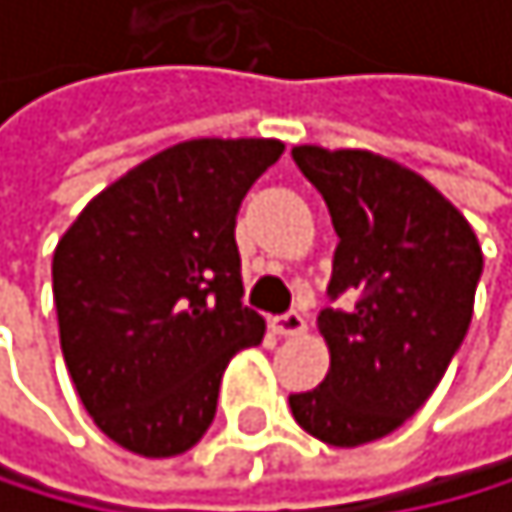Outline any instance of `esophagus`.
I'll list each match as a JSON object with an SVG mask.
<instances>
[{"label":"esophagus","mask_w":512,"mask_h":512,"mask_svg":"<svg viewBox=\"0 0 512 512\" xmlns=\"http://www.w3.org/2000/svg\"><path fill=\"white\" fill-rule=\"evenodd\" d=\"M275 334H281V338H297V334L306 331V319L300 316V312H284V316H278L272 322Z\"/></svg>","instance_id":"esophagus-1"}]
</instances>
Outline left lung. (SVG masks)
<instances>
[{"label": "left lung", "instance_id": "1", "mask_svg": "<svg viewBox=\"0 0 512 512\" xmlns=\"http://www.w3.org/2000/svg\"><path fill=\"white\" fill-rule=\"evenodd\" d=\"M338 231L319 331L331 366L290 394L303 432L334 447L391 435L432 397L460 350L482 278L472 225L422 174L369 149L294 146Z\"/></svg>", "mask_w": 512, "mask_h": 512}]
</instances>
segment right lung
Masks as SVG:
<instances>
[{"mask_svg":"<svg viewBox=\"0 0 512 512\" xmlns=\"http://www.w3.org/2000/svg\"><path fill=\"white\" fill-rule=\"evenodd\" d=\"M281 140L200 137L131 168L84 206L52 256L65 366L131 454L178 457L215 419L231 356L265 319L240 303L237 209Z\"/></svg>","mask_w":512,"mask_h":512,"instance_id":"right-lung-1","label":"right lung"}]
</instances>
